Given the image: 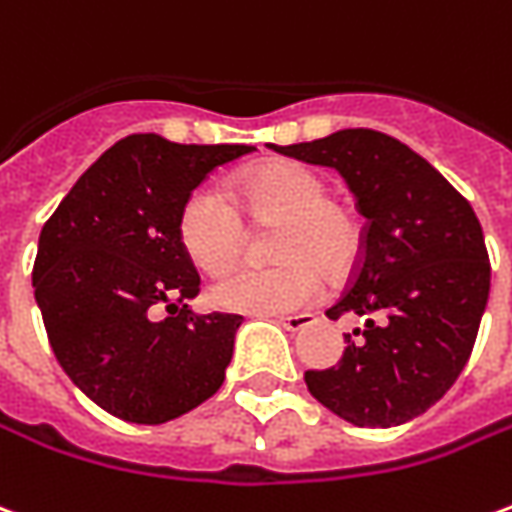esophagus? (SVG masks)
I'll return each instance as SVG.
<instances>
[{
	"label": "esophagus",
	"instance_id": "1",
	"mask_svg": "<svg viewBox=\"0 0 512 512\" xmlns=\"http://www.w3.org/2000/svg\"><path fill=\"white\" fill-rule=\"evenodd\" d=\"M277 321H280L285 330L299 332V330H305V327H310V324L316 321V316H310V313H299V316H277Z\"/></svg>",
	"mask_w": 512,
	"mask_h": 512
}]
</instances>
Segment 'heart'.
<instances>
[{
	"instance_id": "obj_1",
	"label": "heart",
	"mask_w": 512,
	"mask_h": 512,
	"mask_svg": "<svg viewBox=\"0 0 512 512\" xmlns=\"http://www.w3.org/2000/svg\"><path fill=\"white\" fill-rule=\"evenodd\" d=\"M196 188L177 219L182 249L205 274H221L246 244L241 213L274 224V266H241L213 285V302L235 313H288L310 305L324 274L349 271L360 252V224L349 207L327 199V182L299 163L277 160L246 171L227 188Z\"/></svg>"
}]
</instances>
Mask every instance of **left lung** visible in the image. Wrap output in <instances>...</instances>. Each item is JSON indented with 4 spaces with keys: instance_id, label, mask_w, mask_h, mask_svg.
Masks as SVG:
<instances>
[{
    "instance_id": "8db88e82",
    "label": "left lung",
    "mask_w": 512,
    "mask_h": 512,
    "mask_svg": "<svg viewBox=\"0 0 512 512\" xmlns=\"http://www.w3.org/2000/svg\"><path fill=\"white\" fill-rule=\"evenodd\" d=\"M274 152L330 166L366 216L352 282L327 310L355 313L338 366L305 371L307 391L355 427H396L449 391L477 341L491 291L482 227L410 146L377 130H338Z\"/></svg>"
}]
</instances>
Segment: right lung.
<instances>
[{
  "label": "right lung",
  "instance_id": "add662e5",
  "mask_svg": "<svg viewBox=\"0 0 512 512\" xmlns=\"http://www.w3.org/2000/svg\"><path fill=\"white\" fill-rule=\"evenodd\" d=\"M249 152L127 135L44 224L32 288L46 335L71 382L110 416L163 424L221 388L244 318L185 305L199 274L177 219L210 171Z\"/></svg>",
  "mask_w": 512,
  "mask_h": 512
}]
</instances>
